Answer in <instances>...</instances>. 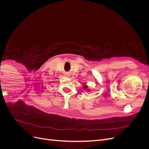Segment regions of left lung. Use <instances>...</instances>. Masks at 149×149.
<instances>
[{"label": "left lung", "instance_id": "8db88e82", "mask_svg": "<svg viewBox=\"0 0 149 149\" xmlns=\"http://www.w3.org/2000/svg\"><path fill=\"white\" fill-rule=\"evenodd\" d=\"M87 88H88V86H84V89H87Z\"/></svg>", "mask_w": 149, "mask_h": 149}]
</instances>
